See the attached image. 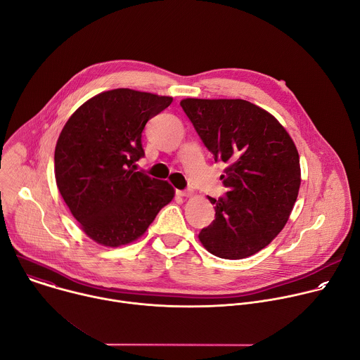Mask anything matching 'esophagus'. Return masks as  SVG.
Here are the masks:
<instances>
[{
    "label": "esophagus",
    "mask_w": 360,
    "mask_h": 360,
    "mask_svg": "<svg viewBox=\"0 0 360 360\" xmlns=\"http://www.w3.org/2000/svg\"><path fill=\"white\" fill-rule=\"evenodd\" d=\"M176 193L179 196H191L192 195V191L191 189H184V191H176Z\"/></svg>",
    "instance_id": "obj_1"
}]
</instances>
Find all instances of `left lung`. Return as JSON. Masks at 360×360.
<instances>
[{
	"label": "left lung",
	"mask_w": 360,
	"mask_h": 360,
	"mask_svg": "<svg viewBox=\"0 0 360 360\" xmlns=\"http://www.w3.org/2000/svg\"><path fill=\"white\" fill-rule=\"evenodd\" d=\"M181 107L215 162L228 164L226 193L210 198L215 219L199 240L218 258H248L289 219L300 186L297 149L278 120L249 101L186 98Z\"/></svg>",
	"instance_id": "8db88e82"
}]
</instances>
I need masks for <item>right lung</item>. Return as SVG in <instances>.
<instances>
[{"instance_id":"right-lung-1","label":"right lung","mask_w":360,"mask_h":360,"mask_svg":"<svg viewBox=\"0 0 360 360\" xmlns=\"http://www.w3.org/2000/svg\"><path fill=\"white\" fill-rule=\"evenodd\" d=\"M171 96L118 88L95 95L67 121L56 146V179L82 231L104 246L138 239L174 198L167 181L135 171L146 122Z\"/></svg>"}]
</instances>
